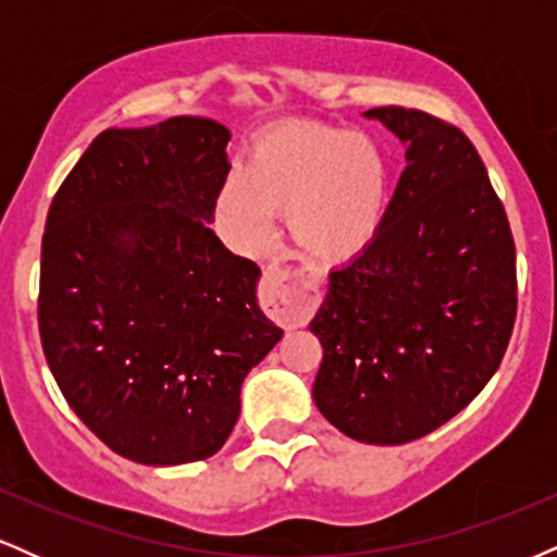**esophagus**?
Instances as JSON below:
<instances>
[{"instance_id":"obj_1","label":"esophagus","mask_w":557,"mask_h":557,"mask_svg":"<svg viewBox=\"0 0 557 557\" xmlns=\"http://www.w3.org/2000/svg\"><path fill=\"white\" fill-rule=\"evenodd\" d=\"M317 287L298 283L280 264H267L261 277V306L272 319L287 324H304L317 306Z\"/></svg>"}]
</instances>
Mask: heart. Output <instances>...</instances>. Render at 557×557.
Returning a JSON list of instances; mask_svg holds the SVG:
<instances>
[{"mask_svg":"<svg viewBox=\"0 0 557 557\" xmlns=\"http://www.w3.org/2000/svg\"><path fill=\"white\" fill-rule=\"evenodd\" d=\"M387 159L367 133L300 123L267 133L248 151L240 175L216 198V214L238 246L270 240L274 214L306 259L335 267L376 238L387 212Z\"/></svg>","mask_w":557,"mask_h":557,"instance_id":"1","label":"heart"}]
</instances>
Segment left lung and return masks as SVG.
<instances>
[{
	"instance_id": "left-lung-1",
	"label": "left lung",
	"mask_w": 557,
	"mask_h": 557,
	"mask_svg": "<svg viewBox=\"0 0 557 557\" xmlns=\"http://www.w3.org/2000/svg\"><path fill=\"white\" fill-rule=\"evenodd\" d=\"M406 144V170L367 251L330 272L311 319L314 403L367 445H403L463 411L516 322V246L474 144L406 107L363 112Z\"/></svg>"
}]
</instances>
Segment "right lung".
I'll return each instance as SVG.
<instances>
[{
	"label": "right lung",
	"mask_w": 557,
	"mask_h": 557,
	"mask_svg": "<svg viewBox=\"0 0 557 557\" xmlns=\"http://www.w3.org/2000/svg\"><path fill=\"white\" fill-rule=\"evenodd\" d=\"M227 140L207 117L110 127L49 207L44 356L83 424L136 463L214 456L243 380L283 337L257 304L259 267L209 227Z\"/></svg>",
	"instance_id": "add662e5"
}]
</instances>
